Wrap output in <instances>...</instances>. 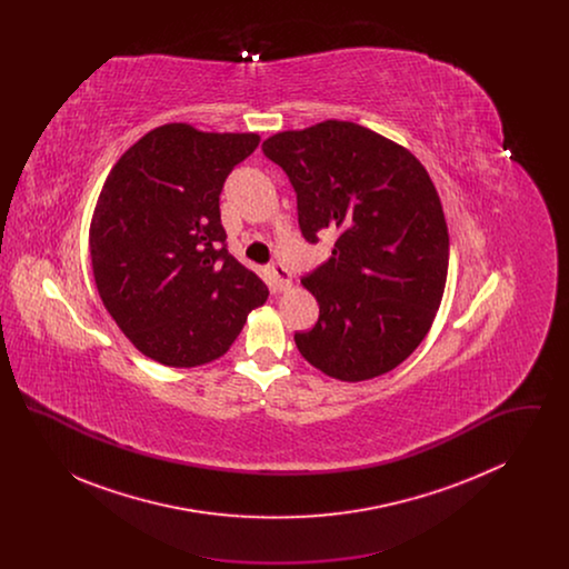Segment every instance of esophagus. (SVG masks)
Instances as JSON below:
<instances>
[{
	"mask_svg": "<svg viewBox=\"0 0 569 569\" xmlns=\"http://www.w3.org/2000/svg\"><path fill=\"white\" fill-rule=\"evenodd\" d=\"M272 277L279 290H288L292 286V274L281 264V262H272L271 264Z\"/></svg>",
	"mask_w": 569,
	"mask_h": 569,
	"instance_id": "1",
	"label": "esophagus"
}]
</instances>
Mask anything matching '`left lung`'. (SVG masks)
Segmentation results:
<instances>
[{"label": "left lung", "instance_id": "left-lung-1", "mask_svg": "<svg viewBox=\"0 0 569 569\" xmlns=\"http://www.w3.org/2000/svg\"><path fill=\"white\" fill-rule=\"evenodd\" d=\"M297 191L307 243L337 239L302 277L320 318L298 352L341 381L378 378L427 337L446 288L450 239L425 166L397 142L350 121H325L262 142Z\"/></svg>", "mask_w": 569, "mask_h": 569}]
</instances>
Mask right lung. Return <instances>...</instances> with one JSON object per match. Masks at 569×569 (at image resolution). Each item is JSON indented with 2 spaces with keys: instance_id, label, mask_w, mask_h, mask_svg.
I'll return each mask as SVG.
<instances>
[{
  "instance_id": "add662e5",
  "label": "right lung",
  "mask_w": 569,
  "mask_h": 569,
  "mask_svg": "<svg viewBox=\"0 0 569 569\" xmlns=\"http://www.w3.org/2000/svg\"><path fill=\"white\" fill-rule=\"evenodd\" d=\"M258 134L151 130L112 166L89 251L100 298L136 350L166 367L211 362L269 288L230 256L219 193Z\"/></svg>"
}]
</instances>
